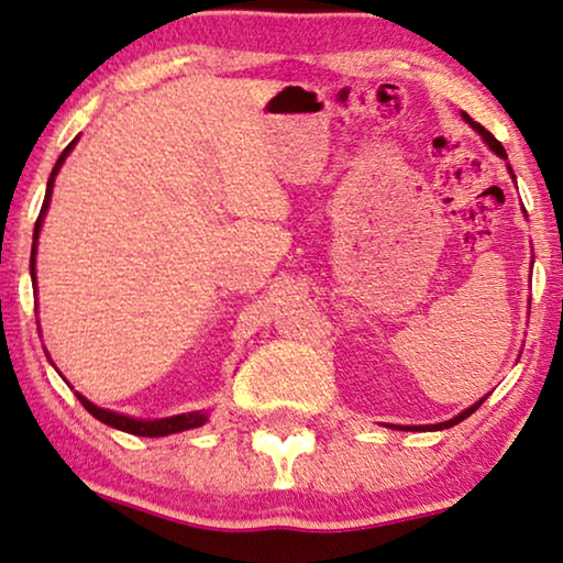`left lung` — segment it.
Returning <instances> with one entry per match:
<instances>
[{"label":"left lung","instance_id":"left-lung-1","mask_svg":"<svg viewBox=\"0 0 563 563\" xmlns=\"http://www.w3.org/2000/svg\"><path fill=\"white\" fill-rule=\"evenodd\" d=\"M462 117H464V122H470V126H472V130H474V132H477V134H479V137L487 142V147H489V150H493V153H495L497 157H503V161H508V153H505V147L500 145V142H497V140L493 137V134H489V132L485 130V126H482L479 122H474L470 114H464V112H462ZM508 170H510V176H512V168H510V163H508ZM512 180H516V176H512ZM530 267H533V265H530ZM485 400H487V395H485V398H479L477 402H474V406H470V408H464V410H462V413H459V416H454V418H449V421H443V423H431V426H387V429H400V431H443V429H451V426L462 423V421H464V418H470V416L474 413V410H477V408H479V406H482V402H485Z\"/></svg>","mask_w":563,"mask_h":563}]
</instances>
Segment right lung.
Masks as SVG:
<instances>
[{"mask_svg":"<svg viewBox=\"0 0 563 563\" xmlns=\"http://www.w3.org/2000/svg\"><path fill=\"white\" fill-rule=\"evenodd\" d=\"M78 137L70 142V145L63 150L58 163H55V168L51 173V178H47V188H45V201H43V209H41V217L35 221V232H33V255H30V275H33L35 280V255H37V240H41V229H43V219L47 209H51V196H53V186H55V176H58V170L63 168V163H66V157L70 155V150L76 147ZM35 290H37V283H35ZM76 398L84 402V408L89 410L93 418H99L101 423L112 426L117 431H124V433H132V437H168V433H180V431H188V429H199L206 421H209V410H191V413H178V416H168V418H134V416H124V413H117V410H107V408H99L93 406L89 398H84L81 393H76Z\"/></svg>","mask_w":563,"mask_h":563,"instance_id":"add662e5","label":"right lung"}]
</instances>
